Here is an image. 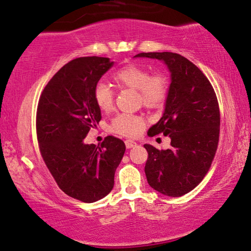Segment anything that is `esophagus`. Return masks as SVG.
<instances>
[{"mask_svg":"<svg viewBox=\"0 0 251 251\" xmlns=\"http://www.w3.org/2000/svg\"><path fill=\"white\" fill-rule=\"evenodd\" d=\"M125 145H126V148L129 149V148L135 147V146L137 144H136L134 140H125Z\"/></svg>","mask_w":251,"mask_h":251,"instance_id":"obj_1","label":"esophagus"}]
</instances>
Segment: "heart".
Masks as SVG:
<instances>
[{
  "instance_id": "b5f03b06",
  "label": "heart",
  "mask_w": 251,
  "mask_h": 251,
  "mask_svg": "<svg viewBox=\"0 0 251 251\" xmlns=\"http://www.w3.org/2000/svg\"><path fill=\"white\" fill-rule=\"evenodd\" d=\"M118 89H131L138 92V100L147 108H160L169 95V80L162 72L151 75L149 69L138 65H127L112 75ZM93 99L97 106L104 113L114 108L113 90L100 82L93 90ZM146 126V118L141 115L122 113L113 118L111 130L127 137L138 136Z\"/></svg>"
}]
</instances>
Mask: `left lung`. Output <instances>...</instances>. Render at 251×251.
Returning <instances> with one entry per match:
<instances>
[{
  "mask_svg": "<svg viewBox=\"0 0 251 251\" xmlns=\"http://www.w3.org/2000/svg\"><path fill=\"white\" fill-rule=\"evenodd\" d=\"M135 57L163 60L171 72L162 117L148 136L163 134L171 147L159 150L146 144L145 173L149 185L168 197H182L199 185L215 157L221 114L211 82L199 68L176 52H140Z\"/></svg>",
  "mask_w": 251,
  "mask_h": 251,
  "instance_id": "1",
  "label": "left lung"
}]
</instances>
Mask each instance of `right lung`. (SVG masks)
<instances>
[{
	"label": "right lung",
	"instance_id": "1",
	"mask_svg": "<svg viewBox=\"0 0 251 251\" xmlns=\"http://www.w3.org/2000/svg\"><path fill=\"white\" fill-rule=\"evenodd\" d=\"M113 63L97 56L69 61L45 86L37 106L36 133L44 161L59 188L84 203L111 192L126 149L124 141L114 136L100 146L84 143L89 130L101 121L93 90Z\"/></svg>",
	"mask_w": 251,
	"mask_h": 251
}]
</instances>
